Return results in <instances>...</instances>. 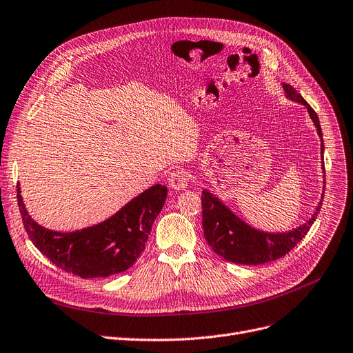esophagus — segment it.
Instances as JSON below:
<instances>
[{
  "label": "esophagus",
  "mask_w": 353,
  "mask_h": 353,
  "mask_svg": "<svg viewBox=\"0 0 353 353\" xmlns=\"http://www.w3.org/2000/svg\"><path fill=\"white\" fill-rule=\"evenodd\" d=\"M168 186L174 190H185L189 186V176L185 170H174L167 179Z\"/></svg>",
  "instance_id": "1"
}]
</instances>
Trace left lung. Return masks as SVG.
<instances>
[{
	"instance_id": "obj_1",
	"label": "left lung",
	"mask_w": 353,
	"mask_h": 353,
	"mask_svg": "<svg viewBox=\"0 0 353 353\" xmlns=\"http://www.w3.org/2000/svg\"><path fill=\"white\" fill-rule=\"evenodd\" d=\"M283 89L285 92V98L294 101L303 105L309 112L310 119L316 127L317 135L320 139V157H321V168L325 173V163H323V135H321V128L317 114L312 110V106L303 99L297 90L288 85L283 83ZM323 185H326L323 177ZM325 190V186H323ZM325 192H321L320 201L314 208L312 216L304 223L297 228L290 229L284 232H267L256 229L242 221L235 212L229 209L218 196L210 193L203 188L202 190V208H203V232L208 243L212 250L222 256L226 261L243 265H258L265 264L274 259H279L293 250L296 245L309 232L310 226L317 219V213L321 208V201H323Z\"/></svg>"
}]
</instances>
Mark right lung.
<instances>
[{
	"mask_svg": "<svg viewBox=\"0 0 353 353\" xmlns=\"http://www.w3.org/2000/svg\"><path fill=\"white\" fill-rule=\"evenodd\" d=\"M165 197L167 188L154 185L103 222L79 231L60 232L39 225L30 216L17 185L19 208L30 241L56 267L82 279L110 277L128 270L144 251Z\"/></svg>",
	"mask_w": 353,
	"mask_h": 353,
	"instance_id": "add662e5",
	"label": "right lung"
}]
</instances>
